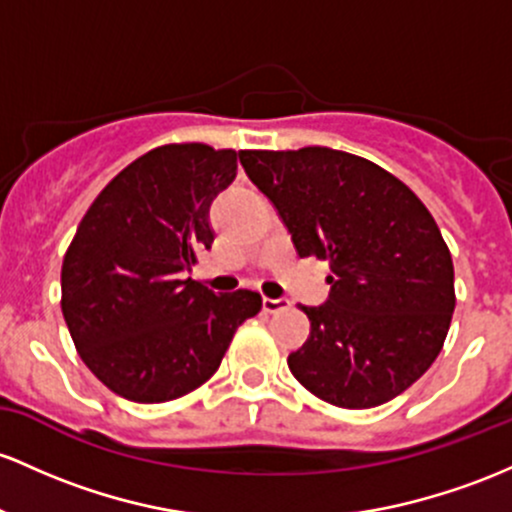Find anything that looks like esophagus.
Segmentation results:
<instances>
[{
  "label": "esophagus",
  "instance_id": "1",
  "mask_svg": "<svg viewBox=\"0 0 512 512\" xmlns=\"http://www.w3.org/2000/svg\"><path fill=\"white\" fill-rule=\"evenodd\" d=\"M262 306H265L267 313H277V311H284V308L291 306L289 299H265L262 301Z\"/></svg>",
  "mask_w": 512,
  "mask_h": 512
}]
</instances>
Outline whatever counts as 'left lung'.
<instances>
[{
	"label": "left lung",
	"instance_id": "obj_1",
	"mask_svg": "<svg viewBox=\"0 0 512 512\" xmlns=\"http://www.w3.org/2000/svg\"><path fill=\"white\" fill-rule=\"evenodd\" d=\"M299 257L330 262V296L301 306L311 338L289 355L308 391L374 408L415 384L445 345L454 267L435 218L401 179L342 150H243Z\"/></svg>",
	"mask_w": 512,
	"mask_h": 512
}]
</instances>
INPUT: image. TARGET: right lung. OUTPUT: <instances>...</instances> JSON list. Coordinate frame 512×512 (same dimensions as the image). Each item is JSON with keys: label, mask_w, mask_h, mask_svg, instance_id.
<instances>
[{"label": "right lung", "mask_w": 512, "mask_h": 512, "mask_svg": "<svg viewBox=\"0 0 512 512\" xmlns=\"http://www.w3.org/2000/svg\"><path fill=\"white\" fill-rule=\"evenodd\" d=\"M240 153L204 143L150 150L104 187L63 260V316L92 374L136 403L199 389L262 296L184 277L213 243L211 204Z\"/></svg>", "instance_id": "1"}]
</instances>
